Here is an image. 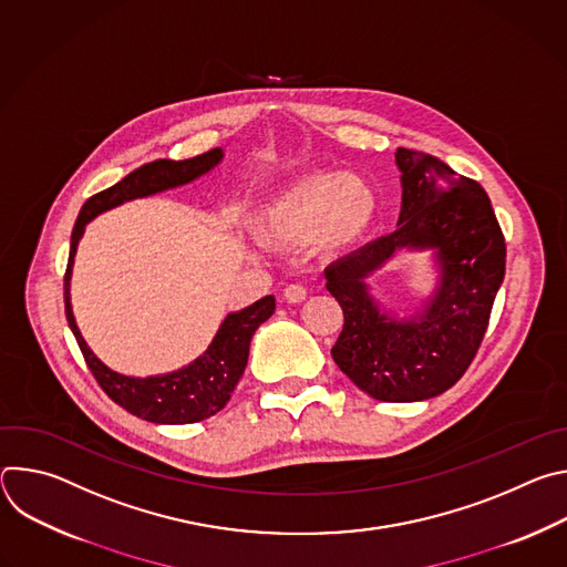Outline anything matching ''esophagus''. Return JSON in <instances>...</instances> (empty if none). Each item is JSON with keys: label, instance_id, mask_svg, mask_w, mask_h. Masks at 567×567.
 <instances>
[{"label": "esophagus", "instance_id": "1", "mask_svg": "<svg viewBox=\"0 0 567 567\" xmlns=\"http://www.w3.org/2000/svg\"><path fill=\"white\" fill-rule=\"evenodd\" d=\"M282 298H285L287 302H291V305L302 302V300L307 298V289H305L302 285H287L285 291H282Z\"/></svg>", "mask_w": 567, "mask_h": 567}]
</instances>
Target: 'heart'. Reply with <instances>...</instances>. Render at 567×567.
<instances>
[{
	"mask_svg": "<svg viewBox=\"0 0 567 567\" xmlns=\"http://www.w3.org/2000/svg\"><path fill=\"white\" fill-rule=\"evenodd\" d=\"M372 182L348 171H311L287 184L260 213V230L280 245H311L322 256L361 247L379 219Z\"/></svg>",
	"mask_w": 567,
	"mask_h": 567,
	"instance_id": "heart-1",
	"label": "heart"
}]
</instances>
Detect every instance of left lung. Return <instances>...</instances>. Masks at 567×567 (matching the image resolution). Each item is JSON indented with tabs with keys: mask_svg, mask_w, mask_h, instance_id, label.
<instances>
[{
	"mask_svg": "<svg viewBox=\"0 0 567 567\" xmlns=\"http://www.w3.org/2000/svg\"><path fill=\"white\" fill-rule=\"evenodd\" d=\"M396 228L326 269L343 307L337 365L379 401H424L473 361L505 278V237L482 186L442 158L399 147ZM399 252H429L434 287L417 306H383L369 278Z\"/></svg>",
	"mask_w": 567,
	"mask_h": 567,
	"instance_id": "1",
	"label": "left lung"
}]
</instances>
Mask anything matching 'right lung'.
Returning <instances> with one entry per match:
<instances>
[{"instance_id":"1","label":"right lung","mask_w":567,"mask_h":567,"mask_svg":"<svg viewBox=\"0 0 567 567\" xmlns=\"http://www.w3.org/2000/svg\"><path fill=\"white\" fill-rule=\"evenodd\" d=\"M221 158H224V150L215 147L184 161H171V158L152 161V164L136 168L112 188L90 197L85 206L80 208V215L71 233L69 265L64 274V311H66L69 328L92 374L96 377L101 388L110 394V399H114L127 413L152 424H193L219 413L226 406V401L230 399V392L235 390L239 377L245 374V368L249 361V348L256 330L276 311V298L265 296L245 309L226 313L208 348L188 365H182L164 374L130 377L103 363L78 330V322L71 307L73 258H75L80 239H83L85 228L92 219H96L99 215L125 202L152 197L158 193L193 184L199 177L215 171L221 164Z\"/></svg>"}]
</instances>
